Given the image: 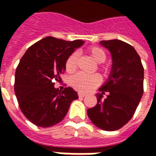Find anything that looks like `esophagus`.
<instances>
[{"mask_svg": "<svg viewBox=\"0 0 156 156\" xmlns=\"http://www.w3.org/2000/svg\"><path fill=\"white\" fill-rule=\"evenodd\" d=\"M85 95H86V94H85L78 93V96H79V97H81V98H82V97H84V96H85Z\"/></svg>", "mask_w": 156, "mask_h": 156, "instance_id": "esophagus-1", "label": "esophagus"}]
</instances>
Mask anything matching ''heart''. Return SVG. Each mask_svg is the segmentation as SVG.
Instances as JSON below:
<instances>
[{"instance_id": "obj_1", "label": "heart", "mask_w": 156, "mask_h": 156, "mask_svg": "<svg viewBox=\"0 0 156 156\" xmlns=\"http://www.w3.org/2000/svg\"><path fill=\"white\" fill-rule=\"evenodd\" d=\"M87 51L96 62H104L107 58V55L104 49L97 46L90 47L87 49ZM77 62H78V53L74 52L68 57L65 62L66 71L68 73L75 72L77 69ZM99 69L104 75H107L109 72V68L104 65H100ZM100 83H101V77L96 74L86 75L83 73H78L74 75L70 80V85L73 87V88H75L76 91H79L81 93H87L93 90Z\"/></svg>"}]
</instances>
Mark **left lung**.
<instances>
[{
  "label": "left lung",
  "instance_id": "1",
  "mask_svg": "<svg viewBox=\"0 0 156 156\" xmlns=\"http://www.w3.org/2000/svg\"><path fill=\"white\" fill-rule=\"evenodd\" d=\"M111 53L113 65L108 80L99 90L97 104L87 111V116L99 129L115 131L133 117L143 94L144 69L141 58L129 43L120 40L101 41ZM107 98L101 99L102 94Z\"/></svg>",
  "mask_w": 156,
  "mask_h": 156
}]
</instances>
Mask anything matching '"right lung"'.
<instances>
[{"label":"right lung","mask_w":156,"mask_h":156,"mask_svg":"<svg viewBox=\"0 0 156 156\" xmlns=\"http://www.w3.org/2000/svg\"><path fill=\"white\" fill-rule=\"evenodd\" d=\"M84 43L48 36L27 48L15 70V93L21 112L34 125L48 128L62 122L78 98L72 87L59 91L68 57Z\"/></svg>","instance_id":"right-lung-1"}]
</instances>
